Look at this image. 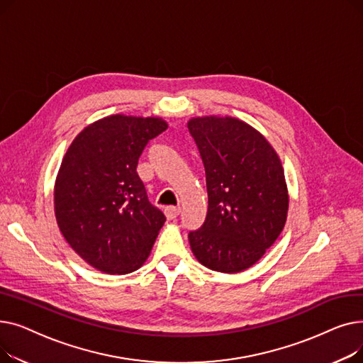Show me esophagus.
<instances>
[{"label": "esophagus", "instance_id": "esophagus-1", "mask_svg": "<svg viewBox=\"0 0 363 363\" xmlns=\"http://www.w3.org/2000/svg\"><path fill=\"white\" fill-rule=\"evenodd\" d=\"M179 213H181V208L179 207H166L164 208V215H166V218L169 220L177 219L179 216Z\"/></svg>", "mask_w": 363, "mask_h": 363}]
</instances>
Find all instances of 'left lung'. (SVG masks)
<instances>
[{"mask_svg": "<svg viewBox=\"0 0 363 363\" xmlns=\"http://www.w3.org/2000/svg\"><path fill=\"white\" fill-rule=\"evenodd\" d=\"M206 172L207 215L189 245L206 268L237 274L253 266L287 220L289 191L272 145L235 118L188 122Z\"/></svg>", "mask_w": 363, "mask_h": 363, "instance_id": "left-lung-1", "label": "left lung"}]
</instances>
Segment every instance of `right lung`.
I'll use <instances>...</instances> for the list:
<instances>
[{"mask_svg":"<svg viewBox=\"0 0 363 363\" xmlns=\"http://www.w3.org/2000/svg\"><path fill=\"white\" fill-rule=\"evenodd\" d=\"M160 118L113 114L86 126L63 157L54 186L60 231L86 263L106 274L141 268L166 218L148 201L137 174Z\"/></svg>","mask_w":363,"mask_h":363,"instance_id":"right-lung-1","label":"right lung"}]
</instances>
